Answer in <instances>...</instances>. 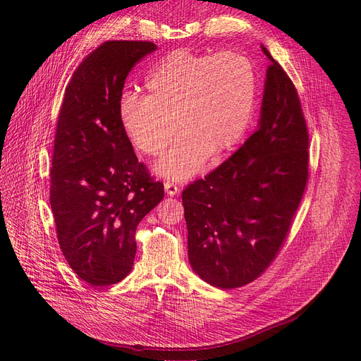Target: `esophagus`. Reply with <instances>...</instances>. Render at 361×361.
Wrapping results in <instances>:
<instances>
[{
  "label": "esophagus",
  "instance_id": "1",
  "mask_svg": "<svg viewBox=\"0 0 361 361\" xmlns=\"http://www.w3.org/2000/svg\"><path fill=\"white\" fill-rule=\"evenodd\" d=\"M164 188H166V192H167V195H177L178 194V191H180V188L174 184V183H171V181H167L166 184H164Z\"/></svg>",
  "mask_w": 361,
  "mask_h": 361
}]
</instances>
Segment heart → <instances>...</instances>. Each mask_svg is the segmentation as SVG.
Here are the masks:
<instances>
[{"label":"heart","mask_w":361,"mask_h":361,"mask_svg":"<svg viewBox=\"0 0 361 361\" xmlns=\"http://www.w3.org/2000/svg\"><path fill=\"white\" fill-rule=\"evenodd\" d=\"M145 95L126 92L120 123L133 145L160 156L177 133L173 148L156 164L160 177L181 181L205 159H220L245 134L257 99L252 63L237 53L194 54L173 51L144 81Z\"/></svg>","instance_id":"1"}]
</instances>
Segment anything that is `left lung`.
I'll use <instances>...</instances> for the list:
<instances>
[{
  "label": "left lung",
  "mask_w": 361,
  "mask_h": 361,
  "mask_svg": "<svg viewBox=\"0 0 361 361\" xmlns=\"http://www.w3.org/2000/svg\"><path fill=\"white\" fill-rule=\"evenodd\" d=\"M262 49L271 63L257 130L228 160L183 191L190 264L219 288L245 286L264 273L308 178V133L297 90Z\"/></svg>",
  "instance_id": "obj_1"
}]
</instances>
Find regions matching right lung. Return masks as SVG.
<instances>
[{"label":"right lung","instance_id":"obj_1","mask_svg":"<svg viewBox=\"0 0 361 361\" xmlns=\"http://www.w3.org/2000/svg\"><path fill=\"white\" fill-rule=\"evenodd\" d=\"M156 49L149 41H107L66 88L49 201L66 260L91 286L116 284L131 271L137 226L164 198L163 183L138 163L120 123L126 78Z\"/></svg>","mask_w":361,"mask_h":361}]
</instances>
